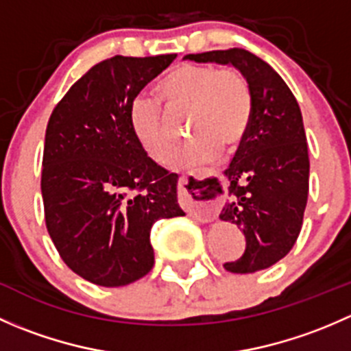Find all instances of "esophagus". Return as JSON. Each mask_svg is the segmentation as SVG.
Segmentation results:
<instances>
[{"mask_svg": "<svg viewBox=\"0 0 351 351\" xmlns=\"http://www.w3.org/2000/svg\"><path fill=\"white\" fill-rule=\"evenodd\" d=\"M180 204L192 217L200 222H212L217 215V204L207 195L204 178L197 176H180Z\"/></svg>", "mask_w": 351, "mask_h": 351, "instance_id": "esophagus-1", "label": "esophagus"}]
</instances>
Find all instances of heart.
Instances as JSON below:
<instances>
[{"label": "heart", "mask_w": 351, "mask_h": 351, "mask_svg": "<svg viewBox=\"0 0 351 351\" xmlns=\"http://www.w3.org/2000/svg\"><path fill=\"white\" fill-rule=\"evenodd\" d=\"M154 91L168 110L190 113L186 129L193 139L175 156L176 166L212 161L222 146H238L250 129L253 98L246 77L234 67L180 64L156 84ZM130 123L141 146L156 161L165 162L175 151V134L168 130L153 100L134 101Z\"/></svg>", "instance_id": "heart-1"}]
</instances>
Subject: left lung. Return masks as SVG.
Instances as JSON below:
<instances>
[{
  "instance_id": "left-lung-1",
  "label": "left lung",
  "mask_w": 351,
  "mask_h": 351,
  "mask_svg": "<svg viewBox=\"0 0 351 351\" xmlns=\"http://www.w3.org/2000/svg\"><path fill=\"white\" fill-rule=\"evenodd\" d=\"M183 59L232 66L253 98L250 129L224 171L228 198L219 219L241 228L246 250L224 263L253 274L285 256L299 238L309 193V154L299 104L280 74L244 49L189 54ZM215 190L222 186L215 182Z\"/></svg>"
}]
</instances>
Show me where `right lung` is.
<instances>
[{"instance_id":"add662e5","label":"right lung","mask_w":351,"mask_h":351,"mask_svg":"<svg viewBox=\"0 0 351 351\" xmlns=\"http://www.w3.org/2000/svg\"><path fill=\"white\" fill-rule=\"evenodd\" d=\"M176 54L105 59L84 73L49 119L42 198L49 236L84 280L122 287L154 265L151 228L185 215L178 178L137 141L130 107Z\"/></svg>"}]
</instances>
